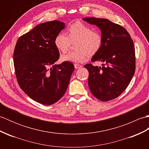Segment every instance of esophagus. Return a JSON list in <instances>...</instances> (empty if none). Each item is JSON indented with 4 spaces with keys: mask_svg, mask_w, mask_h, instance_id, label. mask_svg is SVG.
<instances>
[{
    "mask_svg": "<svg viewBox=\"0 0 149 149\" xmlns=\"http://www.w3.org/2000/svg\"><path fill=\"white\" fill-rule=\"evenodd\" d=\"M74 66L75 68L76 69H78V68H81L82 67V65H79V64H75L74 65Z\"/></svg>",
    "mask_w": 149,
    "mask_h": 149,
    "instance_id": "obj_1",
    "label": "esophagus"
}]
</instances>
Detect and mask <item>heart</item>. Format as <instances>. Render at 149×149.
Segmentation results:
<instances>
[{"label":"heart","mask_w":149,"mask_h":149,"mask_svg":"<svg viewBox=\"0 0 149 149\" xmlns=\"http://www.w3.org/2000/svg\"><path fill=\"white\" fill-rule=\"evenodd\" d=\"M68 36L59 33L54 39V45L59 52L65 53L74 43L75 51L70 52L61 57L62 61L83 63L88 55L93 56L99 51L103 43L102 34L98 31H93L91 27L81 22H75L67 28Z\"/></svg>","instance_id":"obj_1"}]
</instances>
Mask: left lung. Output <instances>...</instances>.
I'll return each instance as SVG.
<instances>
[{
    "instance_id": "1",
    "label": "left lung",
    "mask_w": 149,
    "mask_h": 149,
    "mask_svg": "<svg viewBox=\"0 0 149 149\" xmlns=\"http://www.w3.org/2000/svg\"><path fill=\"white\" fill-rule=\"evenodd\" d=\"M83 20L99 27L102 45L92 62L102 66L84 65L88 72V86L94 97L107 102L115 99L125 90L136 68L135 48L130 34L124 27L105 18H84Z\"/></svg>"
}]
</instances>
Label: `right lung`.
Returning <instances> with one entry per match:
<instances>
[{"label": "right lung", "mask_w": 149, "mask_h": 149, "mask_svg": "<svg viewBox=\"0 0 149 149\" xmlns=\"http://www.w3.org/2000/svg\"><path fill=\"white\" fill-rule=\"evenodd\" d=\"M58 20L40 24L19 38L13 52L15 75L21 89L44 105L56 103L64 95L74 65H54L59 58L56 36L65 28Z\"/></svg>", "instance_id": "1"}]
</instances>
